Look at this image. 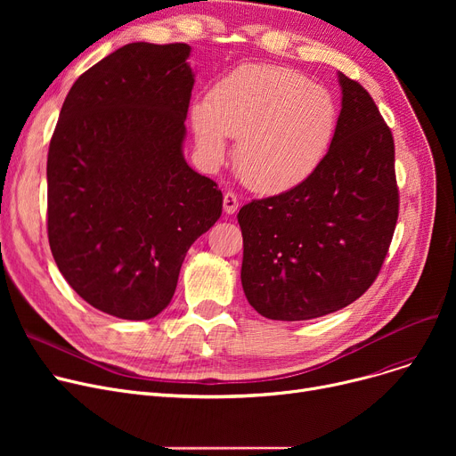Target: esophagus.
<instances>
[{"instance_id":"esophagus-1","label":"esophagus","mask_w":456,"mask_h":456,"mask_svg":"<svg viewBox=\"0 0 456 456\" xmlns=\"http://www.w3.org/2000/svg\"><path fill=\"white\" fill-rule=\"evenodd\" d=\"M238 198H236V194L234 191H227V194L224 196V210L227 212V214H234L236 210H238Z\"/></svg>"}]
</instances>
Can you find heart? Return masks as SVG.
<instances>
[{
	"label": "heart",
	"mask_w": 456,
	"mask_h": 456,
	"mask_svg": "<svg viewBox=\"0 0 456 456\" xmlns=\"http://www.w3.org/2000/svg\"><path fill=\"white\" fill-rule=\"evenodd\" d=\"M198 150L208 164L238 140L236 170L262 194L289 191L313 177L338 134L334 94L299 71L273 64L234 69L190 112Z\"/></svg>",
	"instance_id": "1"
}]
</instances>
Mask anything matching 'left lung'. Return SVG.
Segmentation results:
<instances>
[{
    "label": "left lung",
    "mask_w": 456,
    "mask_h": 456,
    "mask_svg": "<svg viewBox=\"0 0 456 456\" xmlns=\"http://www.w3.org/2000/svg\"><path fill=\"white\" fill-rule=\"evenodd\" d=\"M338 81V134L318 172L238 212L244 294L270 320H313L351 305L377 279L395 231L392 131L361 83Z\"/></svg>",
    "instance_id": "left-lung-1"
}]
</instances>
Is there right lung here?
Here are the masks:
<instances>
[{"label":"right lung","instance_id":"1","mask_svg":"<svg viewBox=\"0 0 456 456\" xmlns=\"http://www.w3.org/2000/svg\"><path fill=\"white\" fill-rule=\"evenodd\" d=\"M188 44L133 42L69 88L47 153V238L88 305L150 320L224 196L183 155L194 88Z\"/></svg>","mask_w":456,"mask_h":456}]
</instances>
